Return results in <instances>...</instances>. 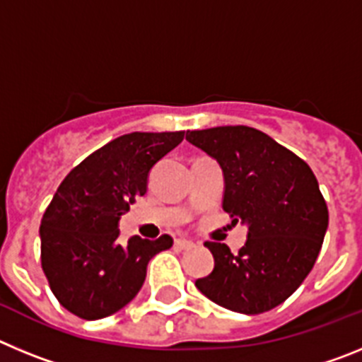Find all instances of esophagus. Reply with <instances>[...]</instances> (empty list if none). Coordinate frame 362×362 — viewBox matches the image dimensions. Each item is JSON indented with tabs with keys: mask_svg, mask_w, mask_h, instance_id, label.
I'll return each mask as SVG.
<instances>
[{
	"mask_svg": "<svg viewBox=\"0 0 362 362\" xmlns=\"http://www.w3.org/2000/svg\"><path fill=\"white\" fill-rule=\"evenodd\" d=\"M174 246L177 248V250H190L192 246H194V243L187 241V239H175Z\"/></svg>",
	"mask_w": 362,
	"mask_h": 362,
	"instance_id": "34e87169",
	"label": "esophagus"
}]
</instances>
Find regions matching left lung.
<instances>
[{"label": "left lung", "instance_id": "obj_1", "mask_svg": "<svg viewBox=\"0 0 362 362\" xmlns=\"http://www.w3.org/2000/svg\"><path fill=\"white\" fill-rule=\"evenodd\" d=\"M187 141L219 163L223 210L248 228L238 254L223 243H204L214 270L196 281L197 290L246 315L276 308L306 279L328 228V206L312 168L243 124L192 130Z\"/></svg>", "mask_w": 362, "mask_h": 362}]
</instances>
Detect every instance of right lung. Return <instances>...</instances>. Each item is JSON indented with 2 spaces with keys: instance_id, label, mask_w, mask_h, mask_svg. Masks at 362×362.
<instances>
[{
  "instance_id": "obj_1",
  "label": "right lung",
  "mask_w": 362,
  "mask_h": 362,
  "mask_svg": "<svg viewBox=\"0 0 362 362\" xmlns=\"http://www.w3.org/2000/svg\"><path fill=\"white\" fill-rule=\"evenodd\" d=\"M185 132H132L112 139L63 179L41 219V267L56 299L95 321L127 306L141 290L148 261L174 243L134 235L119 241V219L146 194L152 166Z\"/></svg>"
}]
</instances>
